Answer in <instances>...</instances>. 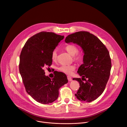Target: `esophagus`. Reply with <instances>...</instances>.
Returning <instances> with one entry per match:
<instances>
[{"mask_svg": "<svg viewBox=\"0 0 127 127\" xmlns=\"http://www.w3.org/2000/svg\"><path fill=\"white\" fill-rule=\"evenodd\" d=\"M67 79H68V80L69 81H72V78L70 77V76H67Z\"/></svg>", "mask_w": 127, "mask_h": 127, "instance_id": "34e87169", "label": "esophagus"}]
</instances>
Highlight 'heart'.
Here are the masks:
<instances>
[{
	"label": "heart",
	"instance_id": "b5f03b06",
	"mask_svg": "<svg viewBox=\"0 0 127 127\" xmlns=\"http://www.w3.org/2000/svg\"><path fill=\"white\" fill-rule=\"evenodd\" d=\"M65 49L70 55L73 56V60L76 62H80L83 60L84 55L82 52L78 51V48L75 45L72 44L67 45L65 47ZM51 58L53 61L56 62L57 61L58 54L56 49L52 52ZM75 69V66L74 65H62L58 68L59 71L67 74H71Z\"/></svg>",
	"mask_w": 127,
	"mask_h": 127
}]
</instances>
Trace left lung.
I'll use <instances>...</instances> for the list:
<instances>
[{"instance_id": "1", "label": "left lung", "mask_w": 127, "mask_h": 127, "mask_svg": "<svg viewBox=\"0 0 127 127\" xmlns=\"http://www.w3.org/2000/svg\"><path fill=\"white\" fill-rule=\"evenodd\" d=\"M65 41L77 44L83 49L84 63L78 73L84 80L73 79L80 84L75 96L80 100L92 102L103 94L110 74L111 61L108 50L97 37L88 32L72 33L66 37Z\"/></svg>"}]
</instances>
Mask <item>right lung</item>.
Listing matches in <instances>:
<instances>
[{
	"label": "right lung",
	"mask_w": 127,
	"mask_h": 127,
	"mask_svg": "<svg viewBox=\"0 0 127 127\" xmlns=\"http://www.w3.org/2000/svg\"><path fill=\"white\" fill-rule=\"evenodd\" d=\"M64 38L54 32H41L29 38L21 50L19 69L25 90L41 104L54 102L59 88L68 83L66 75L56 72L50 79L44 70L52 64V53Z\"/></svg>",
	"instance_id": "add662e5"
}]
</instances>
